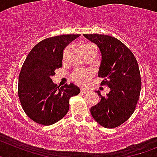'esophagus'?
Listing matches in <instances>:
<instances>
[{
  "mask_svg": "<svg viewBox=\"0 0 157 157\" xmlns=\"http://www.w3.org/2000/svg\"><path fill=\"white\" fill-rule=\"evenodd\" d=\"M89 91H88V90H86V89H84V88H82L81 89V93H82V94H86V93H88Z\"/></svg>",
  "mask_w": 157,
  "mask_h": 157,
  "instance_id": "obj_1",
  "label": "esophagus"
}]
</instances>
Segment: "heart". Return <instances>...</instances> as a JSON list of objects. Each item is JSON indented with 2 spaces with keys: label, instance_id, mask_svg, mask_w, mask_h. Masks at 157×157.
I'll return each mask as SVG.
<instances>
[{
  "label": "heart",
  "instance_id": "b5f03b06",
  "mask_svg": "<svg viewBox=\"0 0 157 157\" xmlns=\"http://www.w3.org/2000/svg\"><path fill=\"white\" fill-rule=\"evenodd\" d=\"M94 45L91 43H85L81 46L82 52L83 53L89 47L93 46ZM93 72L90 70H77L72 74L71 78L76 84L79 86H86L89 82L90 79L92 78Z\"/></svg>",
  "mask_w": 157,
  "mask_h": 157
}]
</instances>
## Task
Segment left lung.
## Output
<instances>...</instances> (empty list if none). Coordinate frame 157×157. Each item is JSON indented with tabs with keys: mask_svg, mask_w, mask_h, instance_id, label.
Listing matches in <instances>:
<instances>
[{
	"mask_svg": "<svg viewBox=\"0 0 157 157\" xmlns=\"http://www.w3.org/2000/svg\"><path fill=\"white\" fill-rule=\"evenodd\" d=\"M96 44L102 54L99 77L101 85L111 89L107 96L98 93L100 101L90 108L94 120L101 126L114 128L124 124L134 112L141 90L136 58L122 41L108 35L83 34Z\"/></svg>",
	"mask_w": 157,
	"mask_h": 157,
	"instance_id": "8db88e82",
	"label": "left lung"
}]
</instances>
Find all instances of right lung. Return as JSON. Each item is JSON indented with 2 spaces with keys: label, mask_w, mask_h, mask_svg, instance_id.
Here are the masks:
<instances>
[{
  "label": "right lung",
  "mask_w": 157,
  "mask_h": 157,
  "mask_svg": "<svg viewBox=\"0 0 157 157\" xmlns=\"http://www.w3.org/2000/svg\"><path fill=\"white\" fill-rule=\"evenodd\" d=\"M79 34L48 37L37 43L25 60L18 78V97L23 110L34 122L51 125L69 111V100L79 94L75 84L58 86L54 71L63 67V50Z\"/></svg>",
  "instance_id": "obj_1"
}]
</instances>
